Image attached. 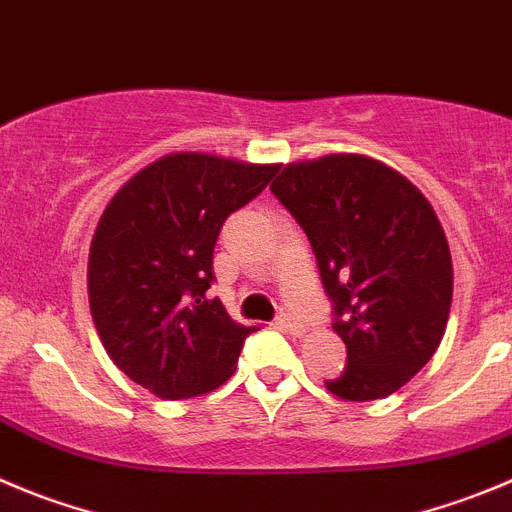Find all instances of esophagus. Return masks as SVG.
<instances>
[{
    "label": "esophagus",
    "instance_id": "34e87169",
    "mask_svg": "<svg viewBox=\"0 0 512 512\" xmlns=\"http://www.w3.org/2000/svg\"><path fill=\"white\" fill-rule=\"evenodd\" d=\"M275 326H278L280 331H285V333H293V336H303V333H305L303 323L295 321V318H290V315H280L278 321H275Z\"/></svg>",
    "mask_w": 512,
    "mask_h": 512
}]
</instances>
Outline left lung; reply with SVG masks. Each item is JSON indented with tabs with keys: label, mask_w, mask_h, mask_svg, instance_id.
<instances>
[{
	"label": "left lung",
	"mask_w": 512,
	"mask_h": 512,
	"mask_svg": "<svg viewBox=\"0 0 512 512\" xmlns=\"http://www.w3.org/2000/svg\"><path fill=\"white\" fill-rule=\"evenodd\" d=\"M270 191L300 224L333 303L348 401L384 399L437 351L452 305V257L422 191L358 154L288 164Z\"/></svg>",
	"instance_id": "1"
}]
</instances>
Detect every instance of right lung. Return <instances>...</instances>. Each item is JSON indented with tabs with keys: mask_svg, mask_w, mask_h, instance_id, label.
Here are the masks:
<instances>
[{
	"mask_svg": "<svg viewBox=\"0 0 512 512\" xmlns=\"http://www.w3.org/2000/svg\"><path fill=\"white\" fill-rule=\"evenodd\" d=\"M275 174V164L184 151L138 171L105 207L90 242V313L113 364L151 394L189 399L232 376L257 328L207 298L214 245Z\"/></svg>",
	"mask_w": 512,
	"mask_h": 512,
	"instance_id": "right-lung-1",
	"label": "right lung"
}]
</instances>
